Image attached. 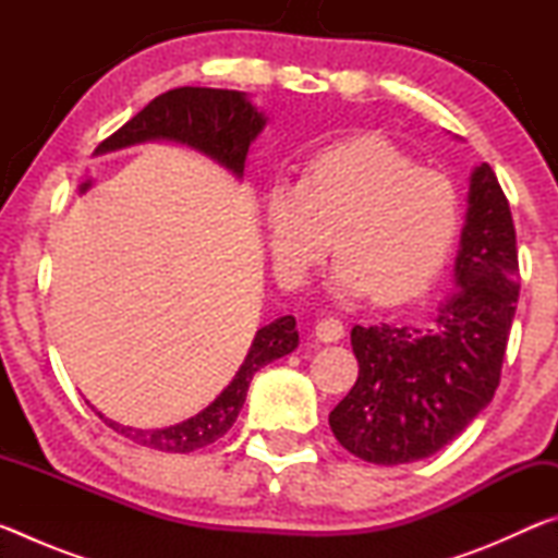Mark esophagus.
Instances as JSON below:
<instances>
[{"instance_id":"34e87169","label":"esophagus","mask_w":558,"mask_h":558,"mask_svg":"<svg viewBox=\"0 0 558 558\" xmlns=\"http://www.w3.org/2000/svg\"><path fill=\"white\" fill-rule=\"evenodd\" d=\"M315 337L319 339V342H339V339L344 337V325L339 323L337 317H325L319 319V323L315 325Z\"/></svg>"}]
</instances>
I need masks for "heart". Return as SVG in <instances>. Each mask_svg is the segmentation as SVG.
Returning <instances> with one entry per match:
<instances>
[{
    "instance_id": "obj_1",
    "label": "heart",
    "mask_w": 558,
    "mask_h": 558,
    "mask_svg": "<svg viewBox=\"0 0 558 558\" xmlns=\"http://www.w3.org/2000/svg\"><path fill=\"white\" fill-rule=\"evenodd\" d=\"M272 268L300 286L335 248L337 295L401 305L433 286L460 231L450 177L418 167L381 135L327 145L302 165L298 184L266 194Z\"/></svg>"
}]
</instances>
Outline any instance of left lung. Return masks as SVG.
Returning a JSON list of instances; mask_svg holds the SVG:
<instances>
[{"label":"left lung","instance_id":"8db88e82","mask_svg":"<svg viewBox=\"0 0 558 558\" xmlns=\"http://www.w3.org/2000/svg\"><path fill=\"white\" fill-rule=\"evenodd\" d=\"M517 233L493 167L472 169L456 258L460 288L428 327L352 329L359 376L329 413L352 456L403 465L458 438L493 401L519 298Z\"/></svg>","mask_w":558,"mask_h":558}]
</instances>
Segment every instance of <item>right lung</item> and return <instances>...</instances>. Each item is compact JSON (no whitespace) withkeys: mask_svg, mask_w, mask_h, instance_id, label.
I'll return each mask as SVG.
<instances>
[{"mask_svg":"<svg viewBox=\"0 0 558 558\" xmlns=\"http://www.w3.org/2000/svg\"><path fill=\"white\" fill-rule=\"evenodd\" d=\"M263 128H266V116L253 106L245 93L184 86L157 96L118 132L102 140L96 155L116 153V149L147 143V140H169V143L192 147L196 153L211 157L214 162H219L235 177H243L245 155H248L251 143L260 135ZM298 342L300 337L292 315L260 327L233 381L202 413L177 423V426L140 430L120 426L102 413L98 415L112 430L137 442V446L162 452H192L211 446L214 440L226 436L239 418L253 374L276 359L290 354Z\"/></svg>","mask_w":558,"mask_h":558,"instance_id":"add662e5","label":"right lung"}]
</instances>
